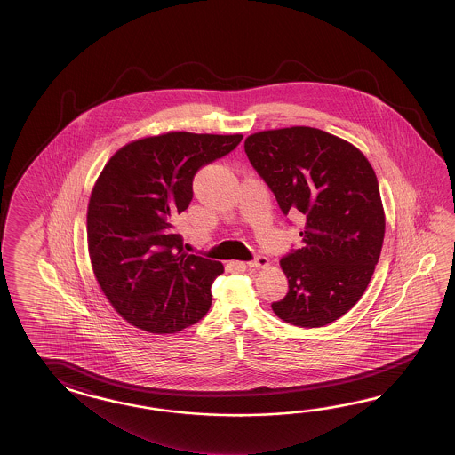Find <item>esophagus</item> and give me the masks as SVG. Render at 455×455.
<instances>
[{
    "label": "esophagus",
    "instance_id": "obj_1",
    "mask_svg": "<svg viewBox=\"0 0 455 455\" xmlns=\"http://www.w3.org/2000/svg\"><path fill=\"white\" fill-rule=\"evenodd\" d=\"M251 268H267L268 265H270V261L268 259L265 257V255H257L253 260L249 261L247 263Z\"/></svg>",
    "mask_w": 455,
    "mask_h": 455
}]
</instances>
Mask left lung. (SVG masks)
Returning a JSON list of instances; mask_svg holds the SVG:
<instances>
[{
  "label": "left lung",
  "instance_id": "8db88e82",
  "mask_svg": "<svg viewBox=\"0 0 455 455\" xmlns=\"http://www.w3.org/2000/svg\"><path fill=\"white\" fill-rule=\"evenodd\" d=\"M245 155L284 216L302 213L300 249L281 259L288 294L271 304L296 327H323L363 296L378 265L386 216L372 165L358 148L319 128L249 136Z\"/></svg>",
  "mask_w": 455,
  "mask_h": 455
}]
</instances>
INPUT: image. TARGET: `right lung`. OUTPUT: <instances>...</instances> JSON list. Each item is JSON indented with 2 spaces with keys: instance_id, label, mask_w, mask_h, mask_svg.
I'll list each match as a JSON object with an SVG mask.
<instances>
[{
  "instance_id": "1",
  "label": "right lung",
  "mask_w": 455,
  "mask_h": 455,
  "mask_svg": "<svg viewBox=\"0 0 455 455\" xmlns=\"http://www.w3.org/2000/svg\"><path fill=\"white\" fill-rule=\"evenodd\" d=\"M242 135L172 132L128 143L99 175L87 206V245L100 290L132 325L177 333L204 319L221 261L184 251L175 216L194 177L229 155Z\"/></svg>"
}]
</instances>
